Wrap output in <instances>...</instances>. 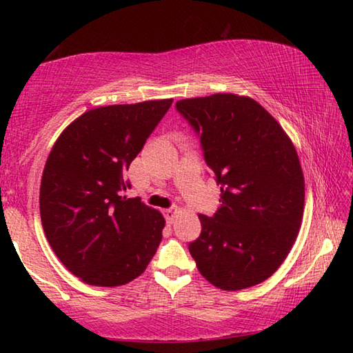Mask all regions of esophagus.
<instances>
[{
  "label": "esophagus",
  "mask_w": 353,
  "mask_h": 353,
  "mask_svg": "<svg viewBox=\"0 0 353 353\" xmlns=\"http://www.w3.org/2000/svg\"><path fill=\"white\" fill-rule=\"evenodd\" d=\"M163 214H165L166 221H168V223L171 224L172 221H174L176 214H177V208H166V210H163Z\"/></svg>",
  "instance_id": "obj_1"
}]
</instances>
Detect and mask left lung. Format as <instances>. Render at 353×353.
<instances>
[{"label":"left lung","mask_w":353,"mask_h":353,"mask_svg":"<svg viewBox=\"0 0 353 353\" xmlns=\"http://www.w3.org/2000/svg\"><path fill=\"white\" fill-rule=\"evenodd\" d=\"M201 137L221 185L219 208L199 214L190 243L199 272L216 288L238 291L270 279L301 229L305 182L296 148L265 107L249 97L214 93L176 103Z\"/></svg>","instance_id":"obj_1"}]
</instances>
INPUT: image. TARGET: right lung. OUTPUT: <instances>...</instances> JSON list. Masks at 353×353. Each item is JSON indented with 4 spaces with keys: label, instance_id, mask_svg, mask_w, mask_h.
<instances>
[{
    "label": "right lung",
    "instance_id": "1",
    "mask_svg": "<svg viewBox=\"0 0 353 353\" xmlns=\"http://www.w3.org/2000/svg\"><path fill=\"white\" fill-rule=\"evenodd\" d=\"M172 99L82 113L59 135L40 183V218L57 259L82 282L119 286L141 276L165 227L162 213L126 198L124 177Z\"/></svg>",
    "mask_w": 353,
    "mask_h": 353
}]
</instances>
